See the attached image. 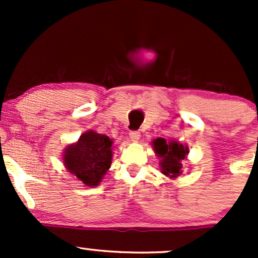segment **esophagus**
<instances>
[{"mask_svg": "<svg viewBox=\"0 0 258 258\" xmlns=\"http://www.w3.org/2000/svg\"><path fill=\"white\" fill-rule=\"evenodd\" d=\"M130 138H131L132 142H137L138 139L141 138V132L131 131V132H130Z\"/></svg>", "mask_w": 258, "mask_h": 258, "instance_id": "34e87169", "label": "esophagus"}]
</instances>
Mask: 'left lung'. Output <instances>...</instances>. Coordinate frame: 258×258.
I'll return each instance as SVG.
<instances>
[{
  "instance_id": "1",
  "label": "left lung",
  "mask_w": 258,
  "mask_h": 258,
  "mask_svg": "<svg viewBox=\"0 0 258 258\" xmlns=\"http://www.w3.org/2000/svg\"><path fill=\"white\" fill-rule=\"evenodd\" d=\"M158 158H160V170L165 176L171 179L177 178L183 172L182 161L189 154V148L176 139H170L166 142L164 138H156L152 142Z\"/></svg>"
}]
</instances>
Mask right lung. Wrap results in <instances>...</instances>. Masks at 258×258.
<instances>
[{
    "mask_svg": "<svg viewBox=\"0 0 258 258\" xmlns=\"http://www.w3.org/2000/svg\"><path fill=\"white\" fill-rule=\"evenodd\" d=\"M112 144L108 136L90 130L65 148L64 166L85 185L97 186L111 166Z\"/></svg>",
    "mask_w": 258,
    "mask_h": 258,
    "instance_id": "add662e5",
    "label": "right lung"
}]
</instances>
